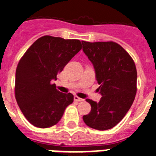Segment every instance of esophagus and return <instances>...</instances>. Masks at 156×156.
Returning a JSON list of instances; mask_svg holds the SVG:
<instances>
[{
    "instance_id": "esophagus-1",
    "label": "esophagus",
    "mask_w": 156,
    "mask_h": 156,
    "mask_svg": "<svg viewBox=\"0 0 156 156\" xmlns=\"http://www.w3.org/2000/svg\"><path fill=\"white\" fill-rule=\"evenodd\" d=\"M73 99H74V101H76V102H81V101H83V99L79 98L78 96H77V95H75V96L73 97Z\"/></svg>"
}]
</instances>
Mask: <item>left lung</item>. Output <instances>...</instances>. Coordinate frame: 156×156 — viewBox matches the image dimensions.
Listing matches in <instances>:
<instances>
[{
  "label": "left lung",
  "mask_w": 156,
  "mask_h": 156,
  "mask_svg": "<svg viewBox=\"0 0 156 156\" xmlns=\"http://www.w3.org/2000/svg\"><path fill=\"white\" fill-rule=\"evenodd\" d=\"M83 50L92 62L102 97L98 103L86 100L91 106L83 119L98 130L113 128L126 116L137 92V69L130 55L113 41H82Z\"/></svg>",
  "instance_id": "obj_1"
}]
</instances>
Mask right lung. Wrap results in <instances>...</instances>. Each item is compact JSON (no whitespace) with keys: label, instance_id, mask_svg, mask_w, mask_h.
Listing matches in <instances>:
<instances>
[{"label":"right lung","instance_id":"right-lung-1","mask_svg":"<svg viewBox=\"0 0 156 156\" xmlns=\"http://www.w3.org/2000/svg\"><path fill=\"white\" fill-rule=\"evenodd\" d=\"M82 48L78 40L44 35L33 43L16 69L15 98L26 119L35 127L56 125L73 95L56 90L52 80Z\"/></svg>","mask_w":156,"mask_h":156}]
</instances>
